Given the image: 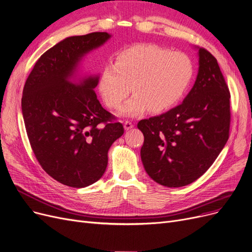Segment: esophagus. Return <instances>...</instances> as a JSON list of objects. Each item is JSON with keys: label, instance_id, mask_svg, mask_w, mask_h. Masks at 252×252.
I'll list each match as a JSON object with an SVG mask.
<instances>
[{"label": "esophagus", "instance_id": "obj_1", "mask_svg": "<svg viewBox=\"0 0 252 252\" xmlns=\"http://www.w3.org/2000/svg\"><path fill=\"white\" fill-rule=\"evenodd\" d=\"M134 127V125H133V123L131 122V121H125L124 122V128H125V130H129V129H131V128H133Z\"/></svg>", "mask_w": 252, "mask_h": 252}]
</instances>
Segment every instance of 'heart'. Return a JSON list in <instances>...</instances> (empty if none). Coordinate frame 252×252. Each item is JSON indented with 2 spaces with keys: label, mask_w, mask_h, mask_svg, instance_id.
<instances>
[{
  "label": "heart",
  "mask_w": 252,
  "mask_h": 252,
  "mask_svg": "<svg viewBox=\"0 0 252 252\" xmlns=\"http://www.w3.org/2000/svg\"><path fill=\"white\" fill-rule=\"evenodd\" d=\"M193 76V64L184 53L156 44H137L122 51L115 62L103 67L98 90L110 109H118L132 92L135 94L122 108L125 116L150 110L162 113L178 102Z\"/></svg>",
  "instance_id": "1"
}]
</instances>
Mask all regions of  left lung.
I'll return each mask as SVG.
<instances>
[{
	"instance_id": "8db88e82",
	"label": "left lung",
	"mask_w": 252,
	"mask_h": 252,
	"mask_svg": "<svg viewBox=\"0 0 252 252\" xmlns=\"http://www.w3.org/2000/svg\"><path fill=\"white\" fill-rule=\"evenodd\" d=\"M199 69L181 105L138 122L146 173L166 187L197 180L213 165L229 138L230 92L217 59L198 50Z\"/></svg>"
}]
</instances>
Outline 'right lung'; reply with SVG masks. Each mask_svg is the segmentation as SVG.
I'll return each mask as SVG.
<instances>
[{"mask_svg":"<svg viewBox=\"0 0 252 252\" xmlns=\"http://www.w3.org/2000/svg\"><path fill=\"white\" fill-rule=\"evenodd\" d=\"M110 37L93 32L65 38L40 56L24 84L21 108L32 152L47 174L70 187L99 180L109 149L124 133L96 98L98 77H73L80 59Z\"/></svg>","mask_w":252,"mask_h":252,"instance_id":"right-lung-1","label":"right lung"}]
</instances>
